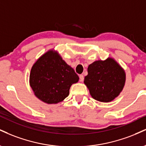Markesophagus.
Returning <instances> with one entry per match:
<instances>
[{
  "label": "esophagus",
  "mask_w": 146,
  "mask_h": 146,
  "mask_svg": "<svg viewBox=\"0 0 146 146\" xmlns=\"http://www.w3.org/2000/svg\"><path fill=\"white\" fill-rule=\"evenodd\" d=\"M84 79V75H80V82H83Z\"/></svg>",
  "instance_id": "34e87169"
}]
</instances>
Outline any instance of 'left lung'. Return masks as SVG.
Wrapping results in <instances>:
<instances>
[{
    "label": "left lung",
    "instance_id": "left-lung-1",
    "mask_svg": "<svg viewBox=\"0 0 146 146\" xmlns=\"http://www.w3.org/2000/svg\"><path fill=\"white\" fill-rule=\"evenodd\" d=\"M84 84L92 97L96 101L109 103L120 95L126 82L125 71L111 57L93 62L88 67Z\"/></svg>",
    "mask_w": 146,
    "mask_h": 146
}]
</instances>
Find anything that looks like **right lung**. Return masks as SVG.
<instances>
[{
	"instance_id": "add662e5",
	"label": "right lung",
	"mask_w": 146,
	"mask_h": 146,
	"mask_svg": "<svg viewBox=\"0 0 146 146\" xmlns=\"http://www.w3.org/2000/svg\"><path fill=\"white\" fill-rule=\"evenodd\" d=\"M78 75L54 49L40 56L31 70L29 84L34 94L47 104H58L69 94Z\"/></svg>"
}]
</instances>
